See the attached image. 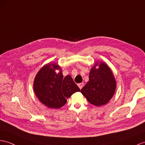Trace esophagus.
Returning <instances> with one entry per match:
<instances>
[{
  "instance_id": "1",
  "label": "esophagus",
  "mask_w": 145,
  "mask_h": 145,
  "mask_svg": "<svg viewBox=\"0 0 145 145\" xmlns=\"http://www.w3.org/2000/svg\"><path fill=\"white\" fill-rule=\"evenodd\" d=\"M84 83L83 82H82V83H80V84H78V86H79V89H82V87H83V86H84Z\"/></svg>"
}]
</instances>
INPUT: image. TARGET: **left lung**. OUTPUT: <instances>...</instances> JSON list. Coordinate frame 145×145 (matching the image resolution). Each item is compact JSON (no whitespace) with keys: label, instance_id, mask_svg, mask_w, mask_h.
Returning <instances> with one entry per match:
<instances>
[{"label":"left lung","instance_id":"obj_1","mask_svg":"<svg viewBox=\"0 0 145 145\" xmlns=\"http://www.w3.org/2000/svg\"><path fill=\"white\" fill-rule=\"evenodd\" d=\"M116 89V79L111 68L105 62L98 61L91 68L89 82L80 92L90 103L100 106L108 103L113 97Z\"/></svg>","mask_w":145,"mask_h":145}]
</instances>
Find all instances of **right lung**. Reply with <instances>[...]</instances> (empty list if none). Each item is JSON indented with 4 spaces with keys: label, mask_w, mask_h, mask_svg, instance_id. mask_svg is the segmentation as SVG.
Here are the masks:
<instances>
[{
    "label": "right lung",
    "mask_w": 145,
    "mask_h": 145,
    "mask_svg": "<svg viewBox=\"0 0 145 145\" xmlns=\"http://www.w3.org/2000/svg\"><path fill=\"white\" fill-rule=\"evenodd\" d=\"M33 87L39 100L50 109L61 108L66 103V98L80 90L70 75L63 77L61 67L55 63H48L39 71Z\"/></svg>",
    "instance_id": "obj_1"
}]
</instances>
